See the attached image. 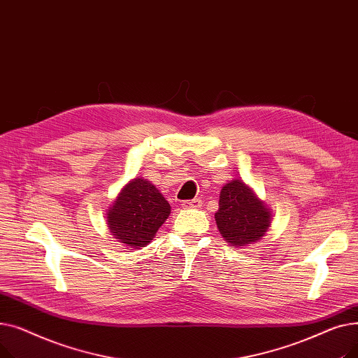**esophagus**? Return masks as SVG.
Here are the masks:
<instances>
[{"mask_svg":"<svg viewBox=\"0 0 358 358\" xmlns=\"http://www.w3.org/2000/svg\"><path fill=\"white\" fill-rule=\"evenodd\" d=\"M201 206V200L200 199H193V200H185L182 203L184 209H199Z\"/></svg>","mask_w":358,"mask_h":358,"instance_id":"esophagus-1","label":"esophagus"}]
</instances>
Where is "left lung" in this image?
<instances>
[{
	"instance_id": "left-lung-1",
	"label": "left lung",
	"mask_w": 358,
	"mask_h": 358,
	"mask_svg": "<svg viewBox=\"0 0 358 358\" xmlns=\"http://www.w3.org/2000/svg\"><path fill=\"white\" fill-rule=\"evenodd\" d=\"M215 220L229 245L243 248L266 235L271 224V209L248 184L235 178L222 187Z\"/></svg>"
}]
</instances>
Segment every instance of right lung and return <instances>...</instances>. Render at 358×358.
Returning <instances> with one entry per match:
<instances>
[{
	"label": "right lung",
	"instance_id": "obj_1",
	"mask_svg": "<svg viewBox=\"0 0 358 358\" xmlns=\"http://www.w3.org/2000/svg\"><path fill=\"white\" fill-rule=\"evenodd\" d=\"M171 213V206L157 187L142 178L130 180L107 212V227L119 242L141 248L152 241Z\"/></svg>",
	"mask_w": 358,
	"mask_h": 358
}]
</instances>
